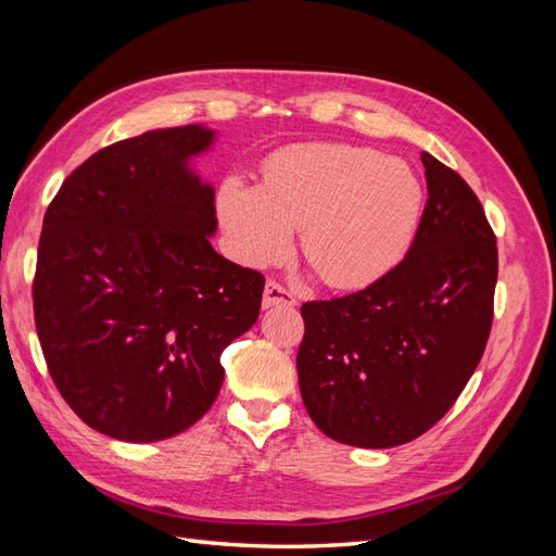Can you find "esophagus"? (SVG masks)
<instances>
[{
    "label": "esophagus",
    "instance_id": "obj_1",
    "mask_svg": "<svg viewBox=\"0 0 556 556\" xmlns=\"http://www.w3.org/2000/svg\"><path fill=\"white\" fill-rule=\"evenodd\" d=\"M264 308H274V306H294L296 299L290 290H285L280 282L276 280H268L266 288H264Z\"/></svg>",
    "mask_w": 556,
    "mask_h": 556
}]
</instances>
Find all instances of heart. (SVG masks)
<instances>
[{"instance_id": "obj_1", "label": "heart", "mask_w": 556, "mask_h": 556, "mask_svg": "<svg viewBox=\"0 0 556 556\" xmlns=\"http://www.w3.org/2000/svg\"><path fill=\"white\" fill-rule=\"evenodd\" d=\"M425 185L410 164L376 148L299 143L264 166L262 188L227 178L217 197L237 257L280 260L301 229V252L329 288L382 278L406 257L422 220Z\"/></svg>"}]
</instances>
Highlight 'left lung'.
Instances as JSON below:
<instances>
[{
	"instance_id": "obj_1",
	"label": "left lung",
	"mask_w": 556,
	"mask_h": 556,
	"mask_svg": "<svg viewBox=\"0 0 556 556\" xmlns=\"http://www.w3.org/2000/svg\"><path fill=\"white\" fill-rule=\"evenodd\" d=\"M422 164L429 199L408 255L359 292L301 306V399L345 445L394 447L429 431L490 339L496 237L457 172L429 153Z\"/></svg>"
}]
</instances>
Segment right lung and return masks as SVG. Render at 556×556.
<instances>
[{
	"instance_id": "obj_1",
	"label": "right lung",
	"mask_w": 556,
	"mask_h": 556,
	"mask_svg": "<svg viewBox=\"0 0 556 556\" xmlns=\"http://www.w3.org/2000/svg\"><path fill=\"white\" fill-rule=\"evenodd\" d=\"M213 131H146L62 182L31 285L48 374L99 433L153 443L220 392L223 350L257 323L264 276L217 255L215 192L190 169Z\"/></svg>"
}]
</instances>
